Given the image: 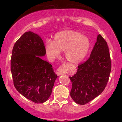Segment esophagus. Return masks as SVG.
Returning a JSON list of instances; mask_svg holds the SVG:
<instances>
[{
    "instance_id": "1",
    "label": "esophagus",
    "mask_w": 122,
    "mask_h": 122,
    "mask_svg": "<svg viewBox=\"0 0 122 122\" xmlns=\"http://www.w3.org/2000/svg\"><path fill=\"white\" fill-rule=\"evenodd\" d=\"M68 65L67 64H63L61 65L59 68H58L56 71V73L58 76H60L61 75H64L66 74L68 72Z\"/></svg>"
}]
</instances>
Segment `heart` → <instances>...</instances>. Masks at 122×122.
I'll return each instance as SVG.
<instances>
[{
  "label": "heart",
  "mask_w": 122,
  "mask_h": 122,
  "mask_svg": "<svg viewBox=\"0 0 122 122\" xmlns=\"http://www.w3.org/2000/svg\"><path fill=\"white\" fill-rule=\"evenodd\" d=\"M89 40L80 33L75 31H63L57 33L54 41H47L45 48L51 59L59 56L61 50H64L66 59L71 63H78L86 56L90 48Z\"/></svg>",
  "instance_id": "heart-1"
}]
</instances>
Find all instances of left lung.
I'll return each mask as SVG.
<instances>
[{"label":"left lung","mask_w":122,"mask_h":122,"mask_svg":"<svg viewBox=\"0 0 122 122\" xmlns=\"http://www.w3.org/2000/svg\"><path fill=\"white\" fill-rule=\"evenodd\" d=\"M111 69V61L107 43L99 34L89 58L79 64L76 73L69 77L73 100L77 104L84 105L99 96L107 84Z\"/></svg>","instance_id":"obj_1"}]
</instances>
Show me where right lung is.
<instances>
[{
  "label": "right lung",
  "instance_id": "right-lung-1",
  "mask_svg": "<svg viewBox=\"0 0 122 122\" xmlns=\"http://www.w3.org/2000/svg\"><path fill=\"white\" fill-rule=\"evenodd\" d=\"M45 54L41 38L31 31L22 35L12 49L11 71L14 85L35 103H44L49 99L57 77L52 65L40 57Z\"/></svg>",
  "mask_w": 122,
  "mask_h": 122
}]
</instances>
